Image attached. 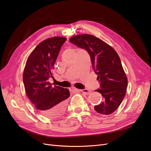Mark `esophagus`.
I'll use <instances>...</instances> for the list:
<instances>
[{"label":"esophagus","mask_w":151,"mask_h":151,"mask_svg":"<svg viewBox=\"0 0 151 151\" xmlns=\"http://www.w3.org/2000/svg\"><path fill=\"white\" fill-rule=\"evenodd\" d=\"M73 91H74V92H82L83 94H86V95H89V94H91V91L88 89H76V88H73Z\"/></svg>","instance_id":"1"}]
</instances>
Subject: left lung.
<instances>
[{"mask_svg": "<svg viewBox=\"0 0 151 151\" xmlns=\"http://www.w3.org/2000/svg\"><path fill=\"white\" fill-rule=\"evenodd\" d=\"M69 41L88 52L93 70L98 75L100 88L96 91L103 99L101 104L94 106L95 111L103 115L111 114L122 103L128 84L118 53L106 43L91 35H76Z\"/></svg>", "mask_w": 151, "mask_h": 151, "instance_id": "8db88e82", "label": "left lung"}]
</instances>
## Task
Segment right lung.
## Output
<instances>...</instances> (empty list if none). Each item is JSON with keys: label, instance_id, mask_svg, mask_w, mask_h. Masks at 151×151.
Segmentation results:
<instances>
[{"label": "right lung", "instance_id": "add662e5", "mask_svg": "<svg viewBox=\"0 0 151 151\" xmlns=\"http://www.w3.org/2000/svg\"><path fill=\"white\" fill-rule=\"evenodd\" d=\"M67 38H50L40 43L30 54L23 72V83L27 96L38 110L45 116L55 118L64 113L69 90L53 86L54 63Z\"/></svg>", "mask_w": 151, "mask_h": 151}]
</instances>
